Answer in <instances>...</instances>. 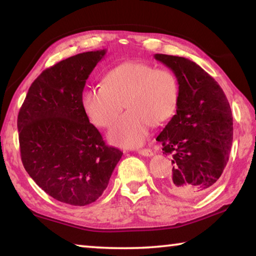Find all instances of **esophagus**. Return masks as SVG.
I'll use <instances>...</instances> for the list:
<instances>
[{
    "label": "esophagus",
    "instance_id": "1",
    "mask_svg": "<svg viewBox=\"0 0 256 256\" xmlns=\"http://www.w3.org/2000/svg\"><path fill=\"white\" fill-rule=\"evenodd\" d=\"M138 152L144 156V157H151V156H154V152L151 149H138Z\"/></svg>",
    "mask_w": 256,
    "mask_h": 256
}]
</instances>
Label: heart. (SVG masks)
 Segmentation results:
<instances>
[{"label":"heart","mask_w":256,"mask_h":256,"mask_svg":"<svg viewBox=\"0 0 256 256\" xmlns=\"http://www.w3.org/2000/svg\"><path fill=\"white\" fill-rule=\"evenodd\" d=\"M180 86L175 74L141 62H124L106 73L104 84L92 86L82 94V107L98 128L114 122L125 106L128 110L108 132L112 144L141 146L151 125L172 118L178 104Z\"/></svg>","instance_id":"heart-1"}]
</instances>
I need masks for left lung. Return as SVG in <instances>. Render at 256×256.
Instances as JSON below:
<instances>
[{"label": "left lung", "mask_w": 256, "mask_h": 256, "mask_svg": "<svg viewBox=\"0 0 256 256\" xmlns=\"http://www.w3.org/2000/svg\"><path fill=\"white\" fill-rule=\"evenodd\" d=\"M174 72L180 86L176 114L157 136L164 154H172L167 190L196 198L214 188L229 159L232 115L222 86L196 63L180 56L154 54Z\"/></svg>", "instance_id": "8db88e82"}]
</instances>
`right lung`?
<instances>
[{
    "label": "right lung",
    "instance_id": "add662e5",
    "mask_svg": "<svg viewBox=\"0 0 256 256\" xmlns=\"http://www.w3.org/2000/svg\"><path fill=\"white\" fill-rule=\"evenodd\" d=\"M105 54L86 52L46 68L18 115L24 170L48 196L71 206L96 201L123 154L104 142L82 107L86 81Z\"/></svg>",
    "mask_w": 256,
    "mask_h": 256
}]
</instances>
